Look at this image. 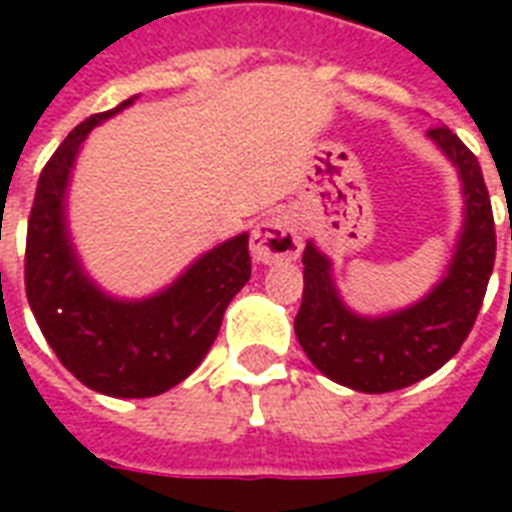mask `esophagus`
Instances as JSON below:
<instances>
[{
  "label": "esophagus",
  "instance_id": "1",
  "mask_svg": "<svg viewBox=\"0 0 512 512\" xmlns=\"http://www.w3.org/2000/svg\"><path fill=\"white\" fill-rule=\"evenodd\" d=\"M249 252L263 265L292 263L303 252V239L287 215H271L252 231Z\"/></svg>",
  "mask_w": 512,
  "mask_h": 512
}]
</instances>
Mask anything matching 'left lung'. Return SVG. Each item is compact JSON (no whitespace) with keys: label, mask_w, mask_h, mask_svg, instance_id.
I'll return each instance as SVG.
<instances>
[{"label":"left lung","mask_w":512,"mask_h":512,"mask_svg":"<svg viewBox=\"0 0 512 512\" xmlns=\"http://www.w3.org/2000/svg\"><path fill=\"white\" fill-rule=\"evenodd\" d=\"M428 140L452 162L462 183V231L446 276L401 311L361 316L345 305L332 260L313 241L303 252V305L295 335L305 356L329 380L361 393H390L425 380L460 350L476 324L494 268V215L478 159L449 127Z\"/></svg>","instance_id":"1"}]
</instances>
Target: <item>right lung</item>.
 Returning <instances> with one entry per match:
<instances>
[{"instance_id": "1", "label": "right lung", "mask_w": 512, "mask_h": 512, "mask_svg": "<svg viewBox=\"0 0 512 512\" xmlns=\"http://www.w3.org/2000/svg\"><path fill=\"white\" fill-rule=\"evenodd\" d=\"M135 100L84 119L60 143L39 175L26 236V297L44 340L76 380L114 398L159 396L183 382L252 273L249 233H239L140 300L108 295L87 276L68 231V183L87 135Z\"/></svg>"}]
</instances>
